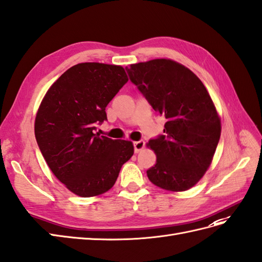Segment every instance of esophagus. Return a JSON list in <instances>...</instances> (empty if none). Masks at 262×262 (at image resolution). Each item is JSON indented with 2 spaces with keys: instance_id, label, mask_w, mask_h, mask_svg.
<instances>
[{
  "instance_id": "1",
  "label": "esophagus",
  "mask_w": 262,
  "mask_h": 262,
  "mask_svg": "<svg viewBox=\"0 0 262 262\" xmlns=\"http://www.w3.org/2000/svg\"><path fill=\"white\" fill-rule=\"evenodd\" d=\"M145 147V142L144 140H138V142H135L134 143V150H135V152H138L142 150Z\"/></svg>"
}]
</instances>
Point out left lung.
<instances>
[{
	"label": "left lung",
	"mask_w": 262,
	"mask_h": 262,
	"mask_svg": "<svg viewBox=\"0 0 262 262\" xmlns=\"http://www.w3.org/2000/svg\"><path fill=\"white\" fill-rule=\"evenodd\" d=\"M126 71L152 110L166 118L164 135L148 142L157 160L147 176L166 190L191 188L209 167L220 138L210 95L195 74L170 59L133 64Z\"/></svg>",
	"instance_id": "8db88e82"
}]
</instances>
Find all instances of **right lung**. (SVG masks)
Wrapping results in <instances>:
<instances>
[{
  "label": "right lung",
  "mask_w": 262,
  "mask_h": 262,
  "mask_svg": "<svg viewBox=\"0 0 262 262\" xmlns=\"http://www.w3.org/2000/svg\"><path fill=\"white\" fill-rule=\"evenodd\" d=\"M128 82L122 66L80 63L62 74L43 98L35 138L50 169L80 197L104 193L134 154L132 142L99 136L106 106Z\"/></svg>",
  "instance_id": "add662e5"
}]
</instances>
